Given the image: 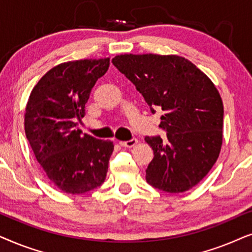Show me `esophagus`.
Instances as JSON below:
<instances>
[{"mask_svg":"<svg viewBox=\"0 0 252 252\" xmlns=\"http://www.w3.org/2000/svg\"><path fill=\"white\" fill-rule=\"evenodd\" d=\"M137 143V140L136 139H130L129 141H122V142H119V144L122 147H125V148H132L135 146Z\"/></svg>","mask_w":252,"mask_h":252,"instance_id":"esophagus-1","label":"esophagus"}]
</instances>
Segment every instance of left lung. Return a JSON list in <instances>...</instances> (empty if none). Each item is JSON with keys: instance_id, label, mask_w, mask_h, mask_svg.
<instances>
[{"instance_id": "left-lung-1", "label": "left lung", "mask_w": 252, "mask_h": 252, "mask_svg": "<svg viewBox=\"0 0 252 252\" xmlns=\"http://www.w3.org/2000/svg\"><path fill=\"white\" fill-rule=\"evenodd\" d=\"M112 63L142 94L150 111H164L166 140L147 136L154 159L146 180L166 192L191 189L209 173L222 144L223 105L218 89L191 62L177 55H118Z\"/></svg>"}]
</instances>
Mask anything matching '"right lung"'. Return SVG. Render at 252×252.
<instances>
[{"instance_id": "add662e5", "label": "right lung", "mask_w": 252, "mask_h": 252, "mask_svg": "<svg viewBox=\"0 0 252 252\" xmlns=\"http://www.w3.org/2000/svg\"><path fill=\"white\" fill-rule=\"evenodd\" d=\"M109 65L110 58L57 65L34 86L26 104L27 140L48 179L66 194H85L105 180L113 143L81 135L78 124Z\"/></svg>"}]
</instances>
